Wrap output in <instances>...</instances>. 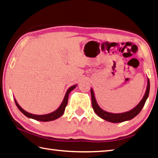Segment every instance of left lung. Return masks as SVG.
<instances>
[{"label": "left lung", "instance_id": "left-lung-1", "mask_svg": "<svg viewBox=\"0 0 158 158\" xmlns=\"http://www.w3.org/2000/svg\"><path fill=\"white\" fill-rule=\"evenodd\" d=\"M149 90H150V81L149 79H147V90H146L145 94L143 98L142 99L141 101L137 104L135 107L131 109V110L125 112V113H108L107 111H105L99 107V106L97 104L96 101L95 97H94V93L93 90V88L90 89V93H91V99H92V106H93V110L97 115L99 117H101L102 119L106 120V121L113 122V123H119L123 122L125 121H128L131 120L135 117L137 116L138 114L140 111L142 110V108L144 107L145 104V102L147 101V99L148 97L149 94Z\"/></svg>", "mask_w": 158, "mask_h": 158}]
</instances>
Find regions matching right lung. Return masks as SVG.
Here are the masks:
<instances>
[{
    "instance_id": "1",
    "label": "right lung",
    "mask_w": 158,
    "mask_h": 158,
    "mask_svg": "<svg viewBox=\"0 0 158 158\" xmlns=\"http://www.w3.org/2000/svg\"><path fill=\"white\" fill-rule=\"evenodd\" d=\"M77 84L73 85L70 86L69 88L68 89V90L66 92V93L65 94V97L64 98V100H63L62 103L60 105V106L56 109V110H54L53 112H52L48 114H31L28 113V112L25 111L24 109H23L21 106H20L19 104H18V102H16V100L14 99V101H15L16 106L18 107L19 109V110L22 113H23L25 116L29 117V118L37 120V121H41V122H50V121H53L54 119H56L59 118L60 117H61L63 115V114L64 113L65 109L66 106L68 104V96H69V94L70 92L74 90V88H76Z\"/></svg>"
}]
</instances>
